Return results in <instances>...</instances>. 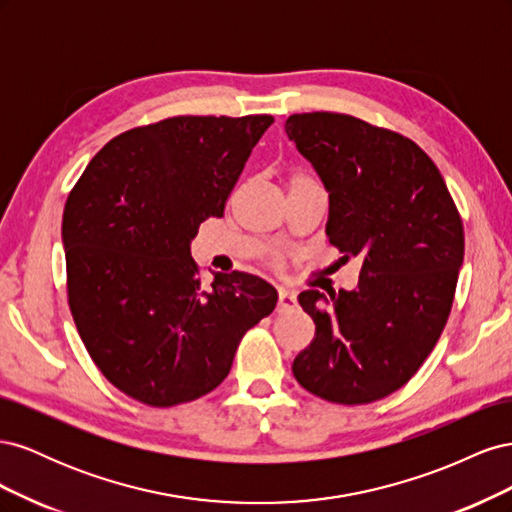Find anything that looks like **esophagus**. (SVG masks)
I'll list each match as a JSON object with an SVG mask.
<instances>
[{"label": "esophagus", "mask_w": 512, "mask_h": 512, "mask_svg": "<svg viewBox=\"0 0 512 512\" xmlns=\"http://www.w3.org/2000/svg\"><path fill=\"white\" fill-rule=\"evenodd\" d=\"M294 307H297V297H294V292L280 288V292H277V312L286 314Z\"/></svg>", "instance_id": "esophagus-1"}]
</instances>
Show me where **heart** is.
Wrapping results in <instances>:
<instances>
[{"instance_id": "1", "label": "heart", "mask_w": 512, "mask_h": 512, "mask_svg": "<svg viewBox=\"0 0 512 512\" xmlns=\"http://www.w3.org/2000/svg\"><path fill=\"white\" fill-rule=\"evenodd\" d=\"M288 190L290 188H294V185H299V183H307V181H316V179H312L309 175H305V173H301V170H292V173L288 175Z\"/></svg>"}]
</instances>
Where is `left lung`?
<instances>
[{
    "instance_id": "obj_1",
    "label": "left lung",
    "mask_w": 512,
    "mask_h": 512,
    "mask_svg": "<svg viewBox=\"0 0 512 512\" xmlns=\"http://www.w3.org/2000/svg\"><path fill=\"white\" fill-rule=\"evenodd\" d=\"M286 134L331 192L329 241L361 256L359 288L299 294L316 324L292 363L305 391L361 406L401 389L440 339L463 262L444 177L408 136L344 113H299Z\"/></svg>"
}]
</instances>
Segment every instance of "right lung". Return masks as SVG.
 I'll list each match as a JSON object with an SVG mask.
<instances>
[{
    "label": "right lung",
    "mask_w": 512,
    "mask_h": 512,
    "mask_svg": "<svg viewBox=\"0 0 512 512\" xmlns=\"http://www.w3.org/2000/svg\"><path fill=\"white\" fill-rule=\"evenodd\" d=\"M273 115H179L121 132L83 170L61 222L68 305L102 376L151 408L220 386L277 292L256 275L205 288L190 241L226 200Z\"/></svg>",
    "instance_id": "1"
}]
</instances>
